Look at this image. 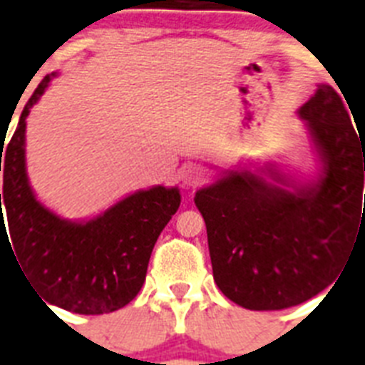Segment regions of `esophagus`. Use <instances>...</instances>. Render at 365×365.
<instances>
[{
	"mask_svg": "<svg viewBox=\"0 0 365 365\" xmlns=\"http://www.w3.org/2000/svg\"><path fill=\"white\" fill-rule=\"evenodd\" d=\"M182 180H183V185H187V187H191V185H198V183H202V180H204V173H202V168L198 167H187L185 170H183Z\"/></svg>",
	"mask_w": 365,
	"mask_h": 365,
	"instance_id": "obj_1",
	"label": "esophagus"
}]
</instances>
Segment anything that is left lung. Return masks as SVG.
I'll use <instances>...</instances> for the list:
<instances>
[{
    "label": "left lung",
    "mask_w": 365,
    "mask_h": 365,
    "mask_svg": "<svg viewBox=\"0 0 365 365\" xmlns=\"http://www.w3.org/2000/svg\"><path fill=\"white\" fill-rule=\"evenodd\" d=\"M323 161L314 183L243 170L197 191L217 286L249 310H284L329 287L365 241V146L330 85L299 109ZM263 173V168H262Z\"/></svg>",
    "instance_id": "obj_1"
}]
</instances>
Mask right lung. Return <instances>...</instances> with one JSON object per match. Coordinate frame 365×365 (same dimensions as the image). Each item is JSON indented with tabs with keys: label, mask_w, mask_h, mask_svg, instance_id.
<instances>
[{
	"label": "right lung",
	"mask_w": 365,
	"mask_h": 365,
	"mask_svg": "<svg viewBox=\"0 0 365 365\" xmlns=\"http://www.w3.org/2000/svg\"><path fill=\"white\" fill-rule=\"evenodd\" d=\"M51 78L55 73L36 87L0 154V245L1 240L13 243L24 274L46 302L73 314H109L140 292L152 249L182 197L176 187L158 185L133 192L87 222H70L42 206L27 182L26 118ZM1 203L8 211L11 242Z\"/></svg>",
	"instance_id": "1"
}]
</instances>
